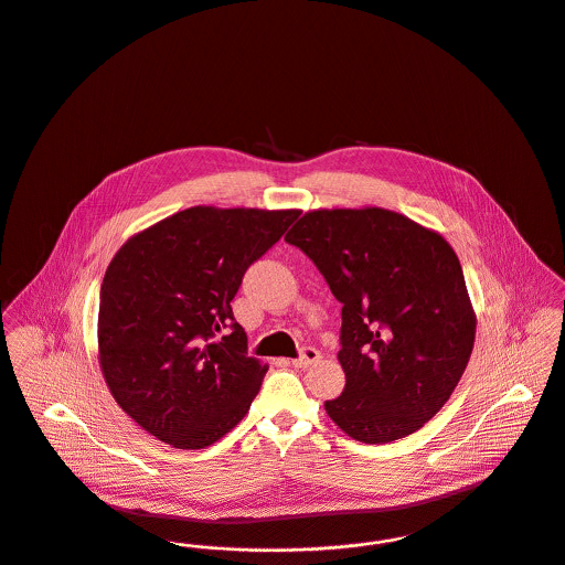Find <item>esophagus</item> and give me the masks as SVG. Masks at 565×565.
I'll return each mask as SVG.
<instances>
[{
  "mask_svg": "<svg viewBox=\"0 0 565 565\" xmlns=\"http://www.w3.org/2000/svg\"><path fill=\"white\" fill-rule=\"evenodd\" d=\"M320 360V353L313 349V347H306L303 351H301V355L297 358V360H292V366H297V369H308L310 364H316Z\"/></svg>",
  "mask_w": 565,
  "mask_h": 565,
  "instance_id": "obj_1",
  "label": "esophagus"
}]
</instances>
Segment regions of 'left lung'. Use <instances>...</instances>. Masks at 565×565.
<instances>
[{"label":"left lung","mask_w":565,"mask_h":565,"mask_svg":"<svg viewBox=\"0 0 565 565\" xmlns=\"http://www.w3.org/2000/svg\"><path fill=\"white\" fill-rule=\"evenodd\" d=\"M342 303L347 375L329 418L353 439L387 444L418 431L463 375L477 318L452 247L383 210H313L286 236Z\"/></svg>","instance_id":"left-lung-1"}]
</instances>
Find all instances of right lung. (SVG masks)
I'll list each match as a JSON object with an SVG mask.
<instances>
[{
  "mask_svg": "<svg viewBox=\"0 0 565 565\" xmlns=\"http://www.w3.org/2000/svg\"><path fill=\"white\" fill-rule=\"evenodd\" d=\"M299 210L196 205L131 236L99 295V364L127 416L175 448H205L249 412L268 366L232 299Z\"/></svg>",
  "mask_w": 565,
  "mask_h": 565,
  "instance_id": "right-lung-1",
  "label": "right lung"
}]
</instances>
